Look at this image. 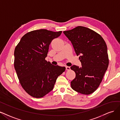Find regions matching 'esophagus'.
<instances>
[{
  "label": "esophagus",
  "mask_w": 120,
  "mask_h": 120,
  "mask_svg": "<svg viewBox=\"0 0 120 120\" xmlns=\"http://www.w3.org/2000/svg\"><path fill=\"white\" fill-rule=\"evenodd\" d=\"M70 70V67L68 66H66V70Z\"/></svg>",
  "instance_id": "34e87169"
}]
</instances>
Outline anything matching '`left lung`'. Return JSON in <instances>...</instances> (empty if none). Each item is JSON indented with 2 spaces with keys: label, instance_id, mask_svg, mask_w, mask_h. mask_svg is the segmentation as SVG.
I'll return each instance as SVG.
<instances>
[{
  "label": "left lung",
  "instance_id": "left-lung-1",
  "mask_svg": "<svg viewBox=\"0 0 120 120\" xmlns=\"http://www.w3.org/2000/svg\"><path fill=\"white\" fill-rule=\"evenodd\" d=\"M71 41L82 67L73 65L76 77L71 82L73 90L89 95L101 83L109 65L107 47L102 36L89 28L77 26L63 32Z\"/></svg>",
  "mask_w": 120,
  "mask_h": 120
}]
</instances>
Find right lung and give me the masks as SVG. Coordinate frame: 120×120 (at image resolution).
<instances>
[{"label": "right lung", "instance_id": "obj_1", "mask_svg": "<svg viewBox=\"0 0 120 120\" xmlns=\"http://www.w3.org/2000/svg\"><path fill=\"white\" fill-rule=\"evenodd\" d=\"M62 33L46 29L32 31L23 36L14 50V68L24 90L40 98L51 91L65 67L45 60L49 45Z\"/></svg>", "mask_w": 120, "mask_h": 120}]
</instances>
